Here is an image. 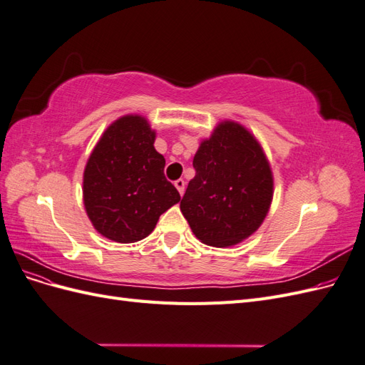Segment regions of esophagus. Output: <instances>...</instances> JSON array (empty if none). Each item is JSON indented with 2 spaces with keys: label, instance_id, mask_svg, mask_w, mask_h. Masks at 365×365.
Masks as SVG:
<instances>
[{
  "label": "esophagus",
  "instance_id": "34e87169",
  "mask_svg": "<svg viewBox=\"0 0 365 365\" xmlns=\"http://www.w3.org/2000/svg\"><path fill=\"white\" fill-rule=\"evenodd\" d=\"M175 187H176V189H178L180 195L182 196V195H184V189H185V182H184V180H176V181H175Z\"/></svg>",
  "mask_w": 365,
  "mask_h": 365
}]
</instances>
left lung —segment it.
<instances>
[{
  "mask_svg": "<svg viewBox=\"0 0 365 365\" xmlns=\"http://www.w3.org/2000/svg\"><path fill=\"white\" fill-rule=\"evenodd\" d=\"M195 178L181 212L202 244L224 248L250 237L269 212L274 180L267 155L251 132L220 121L195 153Z\"/></svg>",
  "mask_w": 365,
  "mask_h": 365,
  "instance_id": "left-lung-1",
  "label": "left lung"
}]
</instances>
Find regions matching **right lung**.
<instances>
[{"label": "right lung", "mask_w": 365, "mask_h": 365, "mask_svg": "<svg viewBox=\"0 0 365 365\" xmlns=\"http://www.w3.org/2000/svg\"><path fill=\"white\" fill-rule=\"evenodd\" d=\"M155 130L137 114L120 117L97 141L83 172V204L94 228L109 240L148 237L160 216L180 202L165 180V160L153 148Z\"/></svg>", "instance_id": "add662e5"}]
</instances>
